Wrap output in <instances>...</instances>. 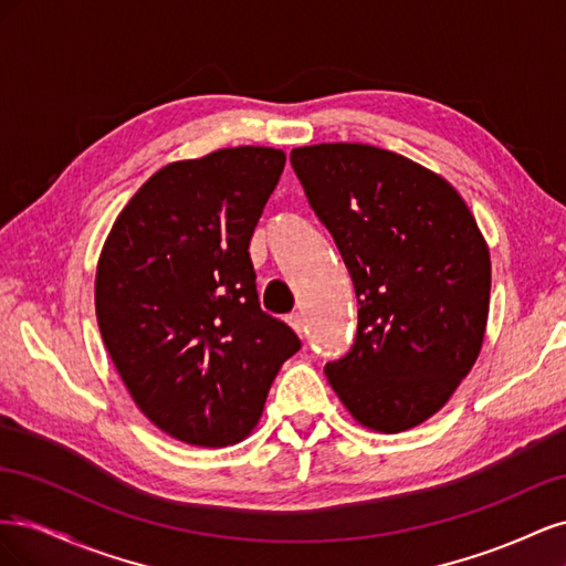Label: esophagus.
<instances>
[{"instance_id":"esophagus-1","label":"esophagus","mask_w":566,"mask_h":566,"mask_svg":"<svg viewBox=\"0 0 566 566\" xmlns=\"http://www.w3.org/2000/svg\"><path fill=\"white\" fill-rule=\"evenodd\" d=\"M287 323L293 325V331H295L297 335H302V333H304V318H302V314H300V312L290 314V316H287Z\"/></svg>"}]
</instances>
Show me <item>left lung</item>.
Returning a JSON list of instances; mask_svg holds the SVG:
<instances>
[{
    "label": "left lung",
    "mask_w": 566,
    "mask_h": 566,
    "mask_svg": "<svg viewBox=\"0 0 566 566\" xmlns=\"http://www.w3.org/2000/svg\"><path fill=\"white\" fill-rule=\"evenodd\" d=\"M290 163L358 302L354 345L325 375L358 422L403 432L434 416L476 361L489 248L455 188L397 153L318 144Z\"/></svg>",
    "instance_id": "left-lung-1"
}]
</instances>
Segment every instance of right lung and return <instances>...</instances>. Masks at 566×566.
<instances>
[{"mask_svg":"<svg viewBox=\"0 0 566 566\" xmlns=\"http://www.w3.org/2000/svg\"><path fill=\"white\" fill-rule=\"evenodd\" d=\"M285 167L221 148L153 175L119 212L96 269L101 337L142 413L193 447L250 434L302 342L262 312L250 238Z\"/></svg>","mask_w":566,"mask_h":566,"instance_id":"right-lung-1","label":"right lung"}]
</instances>
